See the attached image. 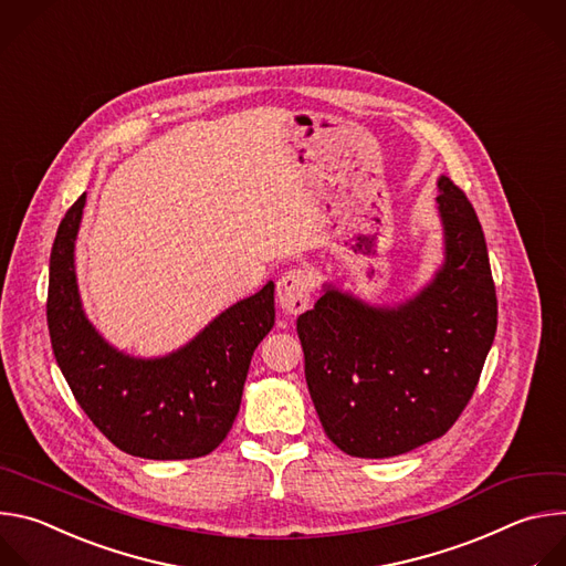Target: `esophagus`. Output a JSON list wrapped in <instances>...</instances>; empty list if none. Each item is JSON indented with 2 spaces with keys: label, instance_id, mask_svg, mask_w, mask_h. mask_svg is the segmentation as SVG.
<instances>
[{
  "label": "esophagus",
  "instance_id": "esophagus-1",
  "mask_svg": "<svg viewBox=\"0 0 566 566\" xmlns=\"http://www.w3.org/2000/svg\"><path fill=\"white\" fill-rule=\"evenodd\" d=\"M279 305L287 314H301L312 301V279L303 270L285 272L276 283Z\"/></svg>",
  "mask_w": 566,
  "mask_h": 566
}]
</instances>
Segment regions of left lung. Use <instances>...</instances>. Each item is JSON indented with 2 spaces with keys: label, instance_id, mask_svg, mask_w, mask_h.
<instances>
[{
  "label": "left lung",
  "instance_id": "obj_1",
  "mask_svg": "<svg viewBox=\"0 0 566 566\" xmlns=\"http://www.w3.org/2000/svg\"><path fill=\"white\" fill-rule=\"evenodd\" d=\"M437 189L443 261L423 287L375 305L323 283L296 321L321 426L353 458L386 460L441 437L493 346L497 298L482 224L448 176Z\"/></svg>",
  "mask_w": 566,
  "mask_h": 566
}]
</instances>
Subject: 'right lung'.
I'll return each instance as SVG.
<instances>
[{
  "label": "right lung",
  "mask_w": 566,
  "mask_h": 566,
  "mask_svg": "<svg viewBox=\"0 0 566 566\" xmlns=\"http://www.w3.org/2000/svg\"><path fill=\"white\" fill-rule=\"evenodd\" d=\"M82 193L62 218L51 250L46 321L55 361L77 403L120 450L145 460H193L228 437L250 361L274 325V283L213 316L163 357L111 346L88 321L75 274Z\"/></svg>",
  "instance_id": "right-lung-1"
}]
</instances>
